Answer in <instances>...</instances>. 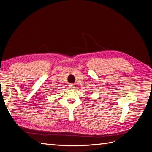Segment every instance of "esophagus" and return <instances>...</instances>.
<instances>
[{
    "instance_id": "esophagus-1",
    "label": "esophagus",
    "mask_w": 152,
    "mask_h": 152,
    "mask_svg": "<svg viewBox=\"0 0 152 152\" xmlns=\"http://www.w3.org/2000/svg\"><path fill=\"white\" fill-rule=\"evenodd\" d=\"M70 88H73V87H75V85H70Z\"/></svg>"
}]
</instances>
